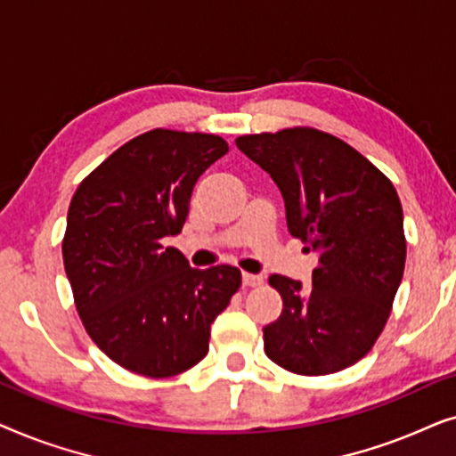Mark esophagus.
<instances>
[{"mask_svg":"<svg viewBox=\"0 0 456 456\" xmlns=\"http://www.w3.org/2000/svg\"><path fill=\"white\" fill-rule=\"evenodd\" d=\"M261 282H264V278L261 276H255V273H242V284L248 286V289H253V286H259Z\"/></svg>","mask_w":456,"mask_h":456,"instance_id":"34e87169","label":"esophagus"}]
</instances>
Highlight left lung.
Wrapping results in <instances>:
<instances>
[{"instance_id": "left-lung-1", "label": "left lung", "mask_w": 456, "mask_h": 456, "mask_svg": "<svg viewBox=\"0 0 456 456\" xmlns=\"http://www.w3.org/2000/svg\"><path fill=\"white\" fill-rule=\"evenodd\" d=\"M236 147L278 184L290 234L320 255L309 289L270 276L282 314L264 328L265 354L298 376L346 370L376 345L403 280L407 240L395 184L317 128L242 134Z\"/></svg>"}]
</instances>
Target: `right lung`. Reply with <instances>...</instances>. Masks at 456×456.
Segmentation results:
<instances>
[{
	"mask_svg": "<svg viewBox=\"0 0 456 456\" xmlns=\"http://www.w3.org/2000/svg\"><path fill=\"white\" fill-rule=\"evenodd\" d=\"M228 153L222 136L153 128L102 161L74 192L61 240L86 334L124 370L178 376L209 351V328L240 270H195L166 236L189 216L192 186Z\"/></svg>",
	"mask_w": 456,
	"mask_h": 456,
	"instance_id": "add662e5",
	"label": "right lung"
}]
</instances>
